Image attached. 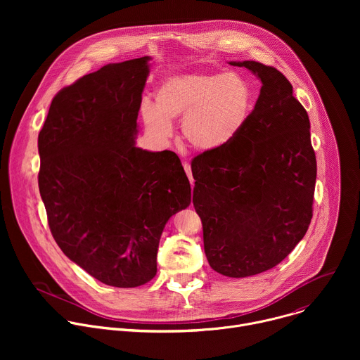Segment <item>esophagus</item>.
Returning a JSON list of instances; mask_svg holds the SVG:
<instances>
[{"label": "esophagus", "instance_id": "esophagus-1", "mask_svg": "<svg viewBox=\"0 0 360 360\" xmlns=\"http://www.w3.org/2000/svg\"><path fill=\"white\" fill-rule=\"evenodd\" d=\"M184 169H185V172H186V175H188V178H189V182H191V185H193V178H192V171H191V165L188 164V162H184Z\"/></svg>", "mask_w": 360, "mask_h": 360}]
</instances>
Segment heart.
I'll use <instances>...</instances> for the list:
<instances>
[{"label": "heart", "instance_id": "b5f03b06", "mask_svg": "<svg viewBox=\"0 0 360 360\" xmlns=\"http://www.w3.org/2000/svg\"><path fill=\"white\" fill-rule=\"evenodd\" d=\"M252 89L235 72H186L167 78L155 107L142 105L148 132L167 141L172 121L182 120V136L195 149L212 150L229 143L243 129L252 110Z\"/></svg>", "mask_w": 360, "mask_h": 360}]
</instances>
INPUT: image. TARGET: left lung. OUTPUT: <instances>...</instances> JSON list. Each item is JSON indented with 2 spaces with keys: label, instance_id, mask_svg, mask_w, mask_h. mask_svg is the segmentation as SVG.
<instances>
[{
  "label": "left lung",
  "instance_id": "obj_1",
  "mask_svg": "<svg viewBox=\"0 0 360 360\" xmlns=\"http://www.w3.org/2000/svg\"><path fill=\"white\" fill-rule=\"evenodd\" d=\"M229 64L258 77L261 94L236 138L192 160V202L211 268L246 278L281 264L309 228L316 157L286 77L256 61Z\"/></svg>",
  "mask_w": 360,
  "mask_h": 360
}]
</instances>
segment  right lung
Instances as JSON below:
<instances>
[{"mask_svg":"<svg viewBox=\"0 0 360 360\" xmlns=\"http://www.w3.org/2000/svg\"><path fill=\"white\" fill-rule=\"evenodd\" d=\"M149 60L108 64L63 88L38 135L51 233L72 262L115 288L157 275L165 224L191 203L176 153L135 146Z\"/></svg>","mask_w":360,"mask_h":360,"instance_id":"obj_1","label":"right lung"}]
</instances>
